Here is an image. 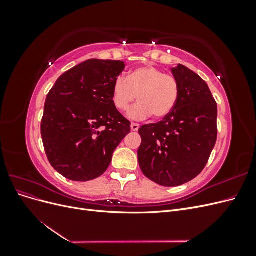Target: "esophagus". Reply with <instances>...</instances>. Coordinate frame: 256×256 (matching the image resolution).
Here are the masks:
<instances>
[{
    "instance_id": "1",
    "label": "esophagus",
    "mask_w": 256,
    "mask_h": 256,
    "mask_svg": "<svg viewBox=\"0 0 256 256\" xmlns=\"http://www.w3.org/2000/svg\"><path fill=\"white\" fill-rule=\"evenodd\" d=\"M131 130L132 131H138V128H140V126H138V124H136V122H131Z\"/></svg>"
}]
</instances>
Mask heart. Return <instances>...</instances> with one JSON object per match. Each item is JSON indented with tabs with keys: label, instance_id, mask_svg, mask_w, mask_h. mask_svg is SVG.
I'll use <instances>...</instances> for the list:
<instances>
[{
	"label": "heart",
	"instance_id": "obj_1",
	"mask_svg": "<svg viewBox=\"0 0 256 256\" xmlns=\"http://www.w3.org/2000/svg\"><path fill=\"white\" fill-rule=\"evenodd\" d=\"M180 94V82L174 76L148 65L134 69L126 79H116L112 102L116 109L126 111L138 98V102L128 112L130 118L143 120L152 114L156 118H164L174 110Z\"/></svg>",
	"mask_w": 256,
	"mask_h": 256
}]
</instances>
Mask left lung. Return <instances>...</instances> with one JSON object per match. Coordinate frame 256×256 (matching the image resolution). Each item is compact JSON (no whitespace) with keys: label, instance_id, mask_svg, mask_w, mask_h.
<instances>
[{"label":"left lung","instance_id":"8db88e82","mask_svg":"<svg viewBox=\"0 0 256 256\" xmlns=\"http://www.w3.org/2000/svg\"><path fill=\"white\" fill-rule=\"evenodd\" d=\"M172 74L180 88L174 110L138 129V164L147 178L164 187L188 182L203 171L218 132V108L207 83L180 64Z\"/></svg>","mask_w":256,"mask_h":256}]
</instances>
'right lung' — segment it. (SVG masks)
<instances>
[{
    "label": "right lung",
    "mask_w": 256,
    "mask_h": 256,
    "mask_svg": "<svg viewBox=\"0 0 256 256\" xmlns=\"http://www.w3.org/2000/svg\"><path fill=\"white\" fill-rule=\"evenodd\" d=\"M122 60H88L56 80L44 102L42 143L50 164L74 182H88L109 168L130 132V122L112 102Z\"/></svg>",
    "instance_id": "add662e5"
}]
</instances>
